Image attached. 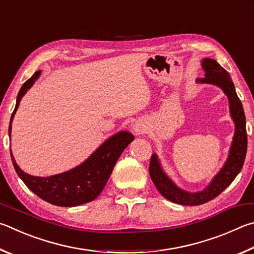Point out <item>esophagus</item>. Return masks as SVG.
Returning a JSON list of instances; mask_svg holds the SVG:
<instances>
[{
  "mask_svg": "<svg viewBox=\"0 0 254 254\" xmlns=\"http://www.w3.org/2000/svg\"><path fill=\"white\" fill-rule=\"evenodd\" d=\"M132 131H134V134L137 136L144 134V132H146L145 124H143V123L134 124V126H132Z\"/></svg>",
  "mask_w": 254,
  "mask_h": 254,
  "instance_id": "1",
  "label": "esophagus"
}]
</instances>
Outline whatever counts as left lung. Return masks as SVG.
<instances>
[{"label": "left lung", "mask_w": 254, "mask_h": 254, "mask_svg": "<svg viewBox=\"0 0 254 254\" xmlns=\"http://www.w3.org/2000/svg\"><path fill=\"white\" fill-rule=\"evenodd\" d=\"M202 68L205 77L197 78V83H208L222 89L229 99L230 115L233 119L235 130L232 144L229 150V156L223 167L213 177L205 189L199 192H188L180 189L164 172L162 164L159 162L157 154H153L149 164V175L158 192L164 197L173 203L181 205H201L220 195L228 186L232 183L235 177L242 170L247 155L248 136L246 127V115L241 101L235 91L228 71L217 64V61L210 58L202 60Z\"/></svg>", "instance_id": "obj_1"}]
</instances>
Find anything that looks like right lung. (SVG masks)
Masks as SVG:
<instances>
[{
	"instance_id": "obj_1",
	"label": "right lung",
	"mask_w": 254,
	"mask_h": 254,
	"mask_svg": "<svg viewBox=\"0 0 254 254\" xmlns=\"http://www.w3.org/2000/svg\"><path fill=\"white\" fill-rule=\"evenodd\" d=\"M40 74L41 70L34 72L32 77L23 83L17 93L16 105L8 126V136H11L12 122L22 97L33 86ZM134 139L135 137L129 131H119L105 140L86 161L77 167L48 177L32 176L24 173L16 164L12 152L11 158L16 174L24 182L29 190L40 198L57 206H78L93 201L101 193L114 170L116 162L123 154L124 149Z\"/></svg>"
}]
</instances>
